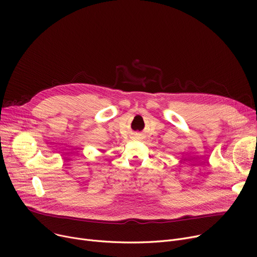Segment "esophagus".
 Masks as SVG:
<instances>
[{
  "mask_svg": "<svg viewBox=\"0 0 257 257\" xmlns=\"http://www.w3.org/2000/svg\"><path fill=\"white\" fill-rule=\"evenodd\" d=\"M136 139H137V140H140L141 138H140V136H139V137H136Z\"/></svg>",
  "mask_w": 257,
  "mask_h": 257,
  "instance_id": "obj_1",
  "label": "esophagus"
}]
</instances>
